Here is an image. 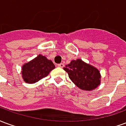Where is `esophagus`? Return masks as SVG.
Listing matches in <instances>:
<instances>
[{
  "mask_svg": "<svg viewBox=\"0 0 126 126\" xmlns=\"http://www.w3.org/2000/svg\"><path fill=\"white\" fill-rule=\"evenodd\" d=\"M57 66L59 67H64V64L63 63H59V64H58Z\"/></svg>",
  "mask_w": 126,
  "mask_h": 126,
  "instance_id": "1",
  "label": "esophagus"
}]
</instances>
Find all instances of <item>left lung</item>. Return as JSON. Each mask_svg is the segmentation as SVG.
Masks as SVG:
<instances>
[{"instance_id": "8db88e82", "label": "left lung", "mask_w": 126, "mask_h": 126, "mask_svg": "<svg viewBox=\"0 0 126 126\" xmlns=\"http://www.w3.org/2000/svg\"><path fill=\"white\" fill-rule=\"evenodd\" d=\"M63 69L72 82L81 90L91 91L100 85L101 76L99 70L81 59L72 60Z\"/></svg>"}]
</instances>
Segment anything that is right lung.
I'll use <instances>...</instances> for the list:
<instances>
[{
  "instance_id": "obj_1",
  "label": "right lung",
  "mask_w": 126,
  "mask_h": 126,
  "mask_svg": "<svg viewBox=\"0 0 126 126\" xmlns=\"http://www.w3.org/2000/svg\"><path fill=\"white\" fill-rule=\"evenodd\" d=\"M55 68L52 61L40 54L33 59L23 64L21 67V76L26 83L34 84L47 77Z\"/></svg>"
}]
</instances>
